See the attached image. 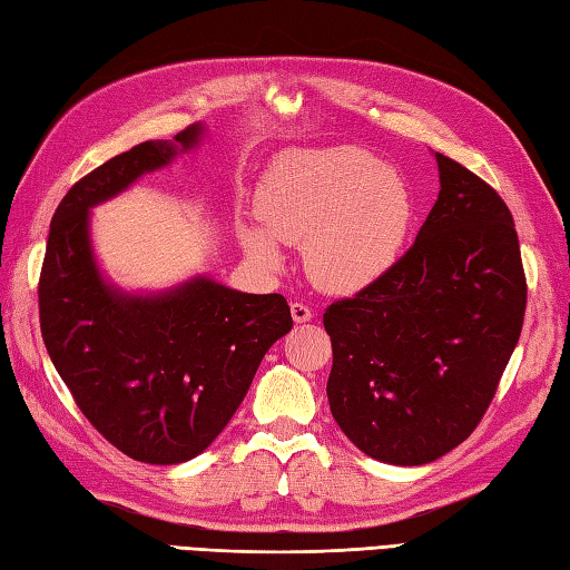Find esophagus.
Masks as SVG:
<instances>
[{
	"instance_id": "obj_1",
	"label": "esophagus",
	"mask_w": 570,
	"mask_h": 570,
	"mask_svg": "<svg viewBox=\"0 0 570 570\" xmlns=\"http://www.w3.org/2000/svg\"><path fill=\"white\" fill-rule=\"evenodd\" d=\"M292 318L296 321V323H308L311 318H313V311L306 306V304H292Z\"/></svg>"
}]
</instances>
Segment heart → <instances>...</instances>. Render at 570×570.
<instances>
[{"mask_svg":"<svg viewBox=\"0 0 570 570\" xmlns=\"http://www.w3.org/2000/svg\"><path fill=\"white\" fill-rule=\"evenodd\" d=\"M257 210L264 229H239L254 262L282 269V242L306 249L308 276L323 292L357 294L402 257L416 203L406 178L377 156L321 149L276 159L262 178Z\"/></svg>","mask_w":570,"mask_h":570,"instance_id":"obj_1","label":"heart"}]
</instances>
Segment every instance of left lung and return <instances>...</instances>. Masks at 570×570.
<instances>
[{"mask_svg":"<svg viewBox=\"0 0 570 570\" xmlns=\"http://www.w3.org/2000/svg\"><path fill=\"white\" fill-rule=\"evenodd\" d=\"M439 200L414 247L323 313L331 414L362 453L426 465L475 431L527 308L512 213L485 180L435 151Z\"/></svg>","mask_w":570,"mask_h":570,"instance_id":"left-lung-1","label":"left lung"}]
</instances>
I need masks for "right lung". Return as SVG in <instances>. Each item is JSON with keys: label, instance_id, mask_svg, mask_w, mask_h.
Instances as JSON below:
<instances>
[{"label": "right lung", "instance_id": "obj_1", "mask_svg": "<svg viewBox=\"0 0 570 570\" xmlns=\"http://www.w3.org/2000/svg\"><path fill=\"white\" fill-rule=\"evenodd\" d=\"M205 137L190 125L80 178L60 200L39 282L41 335L60 380L107 441L151 465L200 455L227 426L262 357L294 328L282 294L235 292L196 274L164 292H125L92 249L90 210Z\"/></svg>", "mask_w": 570, "mask_h": 570}]
</instances>
